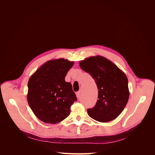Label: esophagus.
<instances>
[{
  "label": "esophagus",
  "instance_id": "obj_1",
  "mask_svg": "<svg viewBox=\"0 0 155 155\" xmlns=\"http://www.w3.org/2000/svg\"><path fill=\"white\" fill-rule=\"evenodd\" d=\"M80 95H81V94H80V91H79V92H76V95H77V99H80Z\"/></svg>",
  "mask_w": 155,
  "mask_h": 155
}]
</instances>
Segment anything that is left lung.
I'll use <instances>...</instances> for the list:
<instances>
[{
    "mask_svg": "<svg viewBox=\"0 0 155 155\" xmlns=\"http://www.w3.org/2000/svg\"><path fill=\"white\" fill-rule=\"evenodd\" d=\"M79 64L94 79L99 91L95 105L87 110L88 116L101 123L117 118L126 107L129 97L125 73L101 56L87 58Z\"/></svg>",
    "mask_w": 155,
    "mask_h": 155,
    "instance_id": "1",
    "label": "left lung"
}]
</instances>
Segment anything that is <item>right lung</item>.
<instances>
[{"mask_svg":"<svg viewBox=\"0 0 155 155\" xmlns=\"http://www.w3.org/2000/svg\"><path fill=\"white\" fill-rule=\"evenodd\" d=\"M74 62L59 58L44 63L28 81L27 99L35 116L41 121L56 124L70 114L77 99L72 85L64 80Z\"/></svg>","mask_w":155,"mask_h":155,"instance_id":"obj_1","label":"right lung"}]
</instances>
